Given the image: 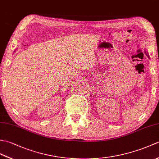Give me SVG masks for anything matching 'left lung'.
<instances>
[{"label":"left lung","instance_id":"left-lung-1","mask_svg":"<svg viewBox=\"0 0 159 159\" xmlns=\"http://www.w3.org/2000/svg\"><path fill=\"white\" fill-rule=\"evenodd\" d=\"M145 53H146V55H147V56H148V58H150V57H149V55H148V53L147 52H146V51H145Z\"/></svg>","mask_w":159,"mask_h":159}]
</instances>
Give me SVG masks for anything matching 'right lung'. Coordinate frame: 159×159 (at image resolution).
Masks as SVG:
<instances>
[{"label":"right lung","instance_id":"obj_1","mask_svg":"<svg viewBox=\"0 0 159 159\" xmlns=\"http://www.w3.org/2000/svg\"><path fill=\"white\" fill-rule=\"evenodd\" d=\"M14 52H15V51H14Z\"/></svg>","mask_w":159,"mask_h":159}]
</instances>
